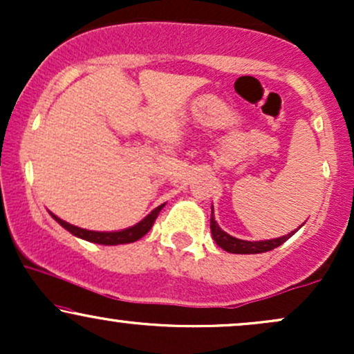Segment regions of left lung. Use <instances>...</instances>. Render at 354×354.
<instances>
[{
    "instance_id": "left-lung-1",
    "label": "left lung",
    "mask_w": 354,
    "mask_h": 354,
    "mask_svg": "<svg viewBox=\"0 0 354 354\" xmlns=\"http://www.w3.org/2000/svg\"><path fill=\"white\" fill-rule=\"evenodd\" d=\"M214 209L213 206H211V234H213V239L216 241V245L219 248H223L225 251H228V253H234V254H258V253H266V251H271L274 250V248L281 246L286 239H290L293 234L298 231L301 226H298V230L291 231V233L284 234V236H279V238H274V239H265V241H246V239H239V238H234L231 236V234L226 233V231H223L219 228V225L216 223V219H214Z\"/></svg>"
}]
</instances>
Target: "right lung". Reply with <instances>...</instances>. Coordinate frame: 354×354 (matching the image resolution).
<instances>
[{
    "mask_svg": "<svg viewBox=\"0 0 354 354\" xmlns=\"http://www.w3.org/2000/svg\"><path fill=\"white\" fill-rule=\"evenodd\" d=\"M163 208H165V205L156 206V208H154L151 213L148 214V216H145L143 219H141L140 223H136V225L129 226V228L120 230V231L84 230V228H80V226L70 225V223L63 221V219L56 216V214H53L51 211H50V214L53 216V219H56V221H58L64 230L70 231V233L75 234L76 238H81V239H84V241H89V243H96V245L115 246V245H126V243H135L140 238H143L145 234L151 230L154 219L158 218V214H160V211Z\"/></svg>",
    "mask_w": 354,
    "mask_h": 354,
    "instance_id": "1",
    "label": "right lung"
}]
</instances>
